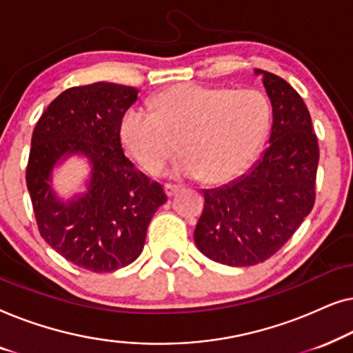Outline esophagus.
Returning a JSON list of instances; mask_svg holds the SVG:
<instances>
[{
    "mask_svg": "<svg viewBox=\"0 0 353 353\" xmlns=\"http://www.w3.org/2000/svg\"><path fill=\"white\" fill-rule=\"evenodd\" d=\"M163 191H165V194H167L168 197H173V196L176 194L178 191H180V186H175V185H168V183H167V185L163 186Z\"/></svg>",
    "mask_w": 353,
    "mask_h": 353,
    "instance_id": "obj_1",
    "label": "esophagus"
}]
</instances>
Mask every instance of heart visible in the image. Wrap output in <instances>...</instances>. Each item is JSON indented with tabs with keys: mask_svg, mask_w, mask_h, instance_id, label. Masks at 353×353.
Instances as JSON below:
<instances>
[{
	"mask_svg": "<svg viewBox=\"0 0 353 353\" xmlns=\"http://www.w3.org/2000/svg\"><path fill=\"white\" fill-rule=\"evenodd\" d=\"M152 112L130 108L120 139L148 173H159L180 149L176 175L225 183L238 176L262 148L270 105L257 90L180 83L149 101ZM179 143H176V141Z\"/></svg>",
	"mask_w": 353,
	"mask_h": 353,
	"instance_id": "b5f03b06",
	"label": "heart"
}]
</instances>
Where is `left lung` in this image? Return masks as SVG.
Segmentation results:
<instances>
[{
  "label": "left lung",
  "mask_w": 353,
  "mask_h": 353,
  "mask_svg": "<svg viewBox=\"0 0 353 353\" xmlns=\"http://www.w3.org/2000/svg\"><path fill=\"white\" fill-rule=\"evenodd\" d=\"M272 103L268 148L248 173L204 190L194 243L205 257L230 267L265 262L286 244L315 204L320 151L312 119L286 80L255 69Z\"/></svg>",
  "instance_id": "8db88e82"
}]
</instances>
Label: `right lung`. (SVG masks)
<instances>
[{
	"instance_id": "obj_1",
	"label": "right lung",
	"mask_w": 353,
	"mask_h": 353,
	"mask_svg": "<svg viewBox=\"0 0 353 353\" xmlns=\"http://www.w3.org/2000/svg\"><path fill=\"white\" fill-rule=\"evenodd\" d=\"M139 91L108 81L74 86L48 105L32 134L27 188L43 239L77 267L108 273L141 254L167 196L125 156L120 120ZM74 155L90 163L85 193L65 201L52 172Z\"/></svg>"
}]
</instances>
